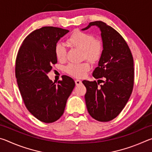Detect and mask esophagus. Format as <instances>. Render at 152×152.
Masks as SVG:
<instances>
[{
    "label": "esophagus",
    "mask_w": 152,
    "mask_h": 152,
    "mask_svg": "<svg viewBox=\"0 0 152 152\" xmlns=\"http://www.w3.org/2000/svg\"><path fill=\"white\" fill-rule=\"evenodd\" d=\"M75 83H76V86H78V85H80V84H82V81L80 80H76Z\"/></svg>",
    "instance_id": "esophagus-1"
}]
</instances>
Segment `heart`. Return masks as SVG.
<instances>
[{"instance_id":"heart-1","label":"heart","mask_w":152,"mask_h":152,"mask_svg":"<svg viewBox=\"0 0 152 152\" xmlns=\"http://www.w3.org/2000/svg\"><path fill=\"white\" fill-rule=\"evenodd\" d=\"M68 43L71 46L82 51V56L91 62H96L101 58L103 51V43L101 39L94 38L91 33L76 30L68 39ZM56 56L58 61H65L67 50L62 43H58L55 47ZM91 69L88 61L79 64H70L66 67V72L76 78H82L86 75Z\"/></svg>"}]
</instances>
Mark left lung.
<instances>
[{
	"label": "left lung",
	"instance_id": "obj_1",
	"mask_svg": "<svg viewBox=\"0 0 152 152\" xmlns=\"http://www.w3.org/2000/svg\"><path fill=\"white\" fill-rule=\"evenodd\" d=\"M97 26L101 31L103 51L92 76L104 78L103 84L83 80L86 88L85 101L90 115L99 121L107 122L119 115L132 94L134 84L133 58L127 43L113 27L97 20L82 30Z\"/></svg>",
	"mask_w": 152,
	"mask_h": 152
}]
</instances>
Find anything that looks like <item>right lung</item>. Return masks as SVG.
I'll return each instance as SVG.
<instances>
[{
    "label": "right lung",
    "mask_w": 152,
    "mask_h": 152,
    "mask_svg": "<svg viewBox=\"0 0 152 152\" xmlns=\"http://www.w3.org/2000/svg\"><path fill=\"white\" fill-rule=\"evenodd\" d=\"M68 32L53 27L36 29L27 36L17 53L15 76L20 93L28 110L43 123L60 119L75 86L68 76L56 84L47 75L57 63L56 45Z\"/></svg>",
    "instance_id": "right-lung-1"
}]
</instances>
